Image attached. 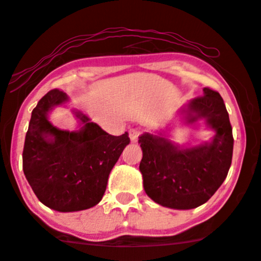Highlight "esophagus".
<instances>
[{
    "label": "esophagus",
    "mask_w": 261,
    "mask_h": 261,
    "mask_svg": "<svg viewBox=\"0 0 261 261\" xmlns=\"http://www.w3.org/2000/svg\"><path fill=\"white\" fill-rule=\"evenodd\" d=\"M143 133V130L141 127H134L130 130V140L131 142H137L139 136Z\"/></svg>",
    "instance_id": "1"
}]
</instances>
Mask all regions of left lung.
Segmentation results:
<instances>
[{
	"label": "left lung",
	"mask_w": 261,
	"mask_h": 261,
	"mask_svg": "<svg viewBox=\"0 0 261 261\" xmlns=\"http://www.w3.org/2000/svg\"><path fill=\"white\" fill-rule=\"evenodd\" d=\"M203 93L182 107L180 114L186 125L204 120L215 133L209 142L185 147L163 133L139 137L143 188L150 199L166 208L188 210L208 202L231 166L233 136L224 99L208 87Z\"/></svg>",
	"instance_id": "obj_1"
}]
</instances>
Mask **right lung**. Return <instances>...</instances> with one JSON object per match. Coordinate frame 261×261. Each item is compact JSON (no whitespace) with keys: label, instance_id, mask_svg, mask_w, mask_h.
Returning <instances> with one entry per match:
<instances>
[{"label":"right lung","instance_id":"right-lung-1","mask_svg":"<svg viewBox=\"0 0 261 261\" xmlns=\"http://www.w3.org/2000/svg\"><path fill=\"white\" fill-rule=\"evenodd\" d=\"M69 100L67 93L51 90L31 113L23 150V171L42 204L62 213L95 206L106 192L113 166L125 147L128 134L113 136L74 109L79 130H61L48 114Z\"/></svg>","mask_w":261,"mask_h":261}]
</instances>
